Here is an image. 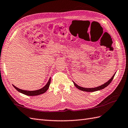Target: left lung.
<instances>
[{"mask_svg": "<svg viewBox=\"0 0 128 128\" xmlns=\"http://www.w3.org/2000/svg\"><path fill=\"white\" fill-rule=\"evenodd\" d=\"M114 74V76H112V78L109 80V81L108 82H107L106 83H105V84H104L102 85L99 86V87H96V88H83V87H80V86H78V84H76L75 82H74V85L75 86V87L76 88H78V90H81L82 91H84V92H95V91H97V90H102V89L105 88V87H106L107 86H108L110 84V83L112 82V80L114 79V76L115 75Z\"/></svg>", "mask_w": 128, "mask_h": 128, "instance_id": "obj_1", "label": "left lung"}]
</instances>
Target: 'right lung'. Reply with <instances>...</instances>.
Wrapping results in <instances>:
<instances>
[{
	"label": "right lung",
	"mask_w": 128,
	"mask_h": 128,
	"mask_svg": "<svg viewBox=\"0 0 128 128\" xmlns=\"http://www.w3.org/2000/svg\"><path fill=\"white\" fill-rule=\"evenodd\" d=\"M50 84V78L48 82H47V84L45 86H44L43 88H42L41 89H40V90H33V91H28V90H20V89H19V88H17L16 87H15V86L14 85H13V86L17 91H18L19 92H20V93H21L22 94L26 95V96H38V95H40L41 94H43L44 93V92H46L47 90L48 89Z\"/></svg>",
	"instance_id": "1"
}]
</instances>
